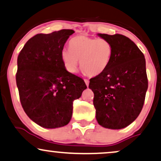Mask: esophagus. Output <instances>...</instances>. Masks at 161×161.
Segmentation results:
<instances>
[{"mask_svg":"<svg viewBox=\"0 0 161 161\" xmlns=\"http://www.w3.org/2000/svg\"><path fill=\"white\" fill-rule=\"evenodd\" d=\"M85 84H86L87 87H88V85H89V81L87 80V79H85Z\"/></svg>","mask_w":161,"mask_h":161,"instance_id":"34e87169","label":"esophagus"}]
</instances>
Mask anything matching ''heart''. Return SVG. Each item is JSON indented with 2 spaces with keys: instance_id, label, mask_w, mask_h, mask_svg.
<instances>
[{
  "instance_id": "b5f03b06",
  "label": "heart",
  "mask_w": 161,
  "mask_h": 161,
  "mask_svg": "<svg viewBox=\"0 0 161 161\" xmlns=\"http://www.w3.org/2000/svg\"><path fill=\"white\" fill-rule=\"evenodd\" d=\"M69 49H63L61 58L64 68L70 74H75L80 67L90 76L103 74L108 66L112 46L103 38H90L80 36L73 38L69 43Z\"/></svg>"
}]
</instances>
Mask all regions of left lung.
I'll return each instance as SVG.
<instances>
[{
    "label": "left lung",
    "instance_id": "left-lung-1",
    "mask_svg": "<svg viewBox=\"0 0 161 161\" xmlns=\"http://www.w3.org/2000/svg\"><path fill=\"white\" fill-rule=\"evenodd\" d=\"M98 36L111 44L112 56L106 70L90 79L96 119L106 129H121L133 123L143 108L148 89L146 59L126 36Z\"/></svg>",
    "mask_w": 161,
    "mask_h": 161
}]
</instances>
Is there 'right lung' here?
<instances>
[{
	"label": "right lung",
	"instance_id": "1",
	"mask_svg": "<svg viewBox=\"0 0 161 161\" xmlns=\"http://www.w3.org/2000/svg\"><path fill=\"white\" fill-rule=\"evenodd\" d=\"M75 32L61 30L37 34L27 41L18 56L16 84L26 115L46 129L68 125L73 103L87 88L84 80L64 68L61 52Z\"/></svg>",
	"mask_w": 161,
	"mask_h": 161
}]
</instances>
